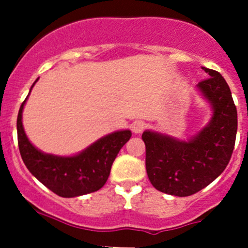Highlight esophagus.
Here are the masks:
<instances>
[{
	"mask_svg": "<svg viewBox=\"0 0 248 248\" xmlns=\"http://www.w3.org/2000/svg\"><path fill=\"white\" fill-rule=\"evenodd\" d=\"M131 129H132V132H133V133H136V134L141 133V132L145 129V122L134 121L133 124H131Z\"/></svg>",
	"mask_w": 248,
	"mask_h": 248,
	"instance_id": "esophagus-1",
	"label": "esophagus"
}]
</instances>
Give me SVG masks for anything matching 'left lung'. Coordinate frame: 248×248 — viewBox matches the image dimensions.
<instances>
[{
    "mask_svg": "<svg viewBox=\"0 0 248 248\" xmlns=\"http://www.w3.org/2000/svg\"><path fill=\"white\" fill-rule=\"evenodd\" d=\"M209 78L198 89L214 109L210 124L189 141L145 131V166L152 186L163 193L188 197L211 184L223 172L234 150L237 112L224 78L202 67Z\"/></svg>",
    "mask_w": 248,
    "mask_h": 248,
    "instance_id": "left-lung-1",
    "label": "left lung"
}]
</instances>
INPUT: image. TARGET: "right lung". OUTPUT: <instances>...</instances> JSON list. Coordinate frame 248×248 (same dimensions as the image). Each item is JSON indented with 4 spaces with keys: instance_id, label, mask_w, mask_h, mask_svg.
I'll return each instance as SVG.
<instances>
[{
    "instance_id": "obj_1",
    "label": "right lung",
    "mask_w": 248,
    "mask_h": 248,
    "mask_svg": "<svg viewBox=\"0 0 248 248\" xmlns=\"http://www.w3.org/2000/svg\"><path fill=\"white\" fill-rule=\"evenodd\" d=\"M26 99L17 114L16 129L20 155L30 172L50 191L63 198L84 196L101 189L108 180L112 162L131 138V131L108 134L77 156L59 157L43 154L29 141L22 127L21 114Z\"/></svg>"
}]
</instances>
